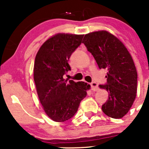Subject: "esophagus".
Instances as JSON below:
<instances>
[{"instance_id":"esophagus-1","label":"esophagus","mask_w":149,"mask_h":149,"mask_svg":"<svg viewBox=\"0 0 149 149\" xmlns=\"http://www.w3.org/2000/svg\"><path fill=\"white\" fill-rule=\"evenodd\" d=\"M91 88L92 91H97L98 90V84L95 82H93V83L91 84Z\"/></svg>"}]
</instances>
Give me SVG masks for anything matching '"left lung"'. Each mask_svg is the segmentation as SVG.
Masks as SVG:
<instances>
[{"label":"left lung","mask_w":149,"mask_h":149,"mask_svg":"<svg viewBox=\"0 0 149 149\" xmlns=\"http://www.w3.org/2000/svg\"><path fill=\"white\" fill-rule=\"evenodd\" d=\"M83 43L99 68L108 70L107 84L99 86L109 95L102 110L112 118H123L137 93V70L131 55L118 37L105 30L85 34Z\"/></svg>","instance_id":"obj_1"}]
</instances>
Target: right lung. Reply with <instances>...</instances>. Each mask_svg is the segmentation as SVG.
<instances>
[{
	"mask_svg": "<svg viewBox=\"0 0 149 149\" xmlns=\"http://www.w3.org/2000/svg\"><path fill=\"white\" fill-rule=\"evenodd\" d=\"M84 34L58 33L48 38L35 57L34 80L45 112L55 122L71 118L91 86L84 81L65 80L70 70L68 60L82 42Z\"/></svg>",
	"mask_w": 149,
	"mask_h": 149,
	"instance_id": "right-lung-1",
	"label": "right lung"
}]
</instances>
